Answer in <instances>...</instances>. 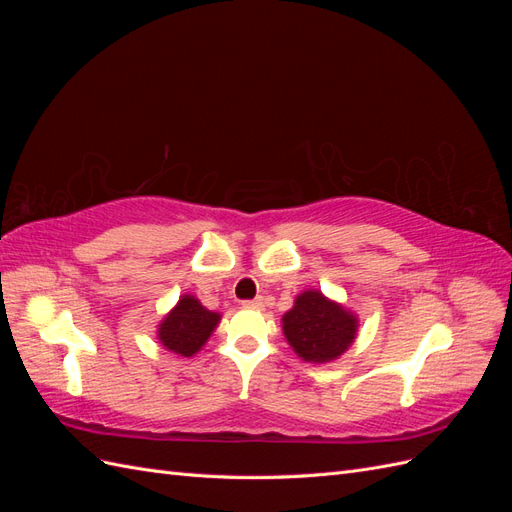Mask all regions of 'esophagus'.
I'll use <instances>...</instances> for the list:
<instances>
[{
    "label": "esophagus",
    "mask_w": 512,
    "mask_h": 512,
    "mask_svg": "<svg viewBox=\"0 0 512 512\" xmlns=\"http://www.w3.org/2000/svg\"><path fill=\"white\" fill-rule=\"evenodd\" d=\"M241 305H243V307H250V309H262V307H265V299L256 297V299H252V301H243Z\"/></svg>",
    "instance_id": "34e87169"
}]
</instances>
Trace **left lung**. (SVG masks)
Listing matches in <instances>:
<instances>
[{
  "label": "left lung",
  "mask_w": 512,
  "mask_h": 512,
  "mask_svg": "<svg viewBox=\"0 0 512 512\" xmlns=\"http://www.w3.org/2000/svg\"><path fill=\"white\" fill-rule=\"evenodd\" d=\"M282 329L286 342L303 361L329 363L352 346L359 318L320 290H305L284 314Z\"/></svg>",
  "instance_id": "left-lung-1"
}]
</instances>
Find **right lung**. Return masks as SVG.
Here are the masks:
<instances>
[{
    "mask_svg": "<svg viewBox=\"0 0 512 512\" xmlns=\"http://www.w3.org/2000/svg\"><path fill=\"white\" fill-rule=\"evenodd\" d=\"M220 320L222 316L218 312H209L192 294H183L179 303L158 324V339L168 352L194 356L207 344Z\"/></svg>",
    "mask_w": 512,
    "mask_h": 512,
    "instance_id": "obj_1",
    "label": "right lung"
}]
</instances>
